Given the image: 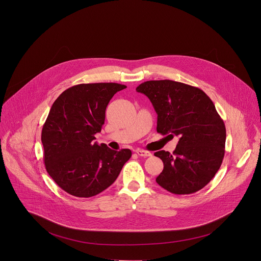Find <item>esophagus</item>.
I'll use <instances>...</instances> for the list:
<instances>
[{
    "label": "esophagus",
    "mask_w": 261,
    "mask_h": 261,
    "mask_svg": "<svg viewBox=\"0 0 261 261\" xmlns=\"http://www.w3.org/2000/svg\"><path fill=\"white\" fill-rule=\"evenodd\" d=\"M136 153H137L139 156H143V158L151 156V153H150L149 151H146V150H143V149H137V150H136Z\"/></svg>",
    "instance_id": "esophagus-1"
}]
</instances>
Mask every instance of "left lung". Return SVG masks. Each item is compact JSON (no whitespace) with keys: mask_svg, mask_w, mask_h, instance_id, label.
<instances>
[{"mask_svg":"<svg viewBox=\"0 0 261 261\" xmlns=\"http://www.w3.org/2000/svg\"><path fill=\"white\" fill-rule=\"evenodd\" d=\"M158 114L156 131L179 137L173 153H154L164 163L156 183L174 194H191L207 185L225 155L226 127L213 100L201 89L173 80L137 86Z\"/></svg>","mask_w":261,"mask_h":261,"instance_id":"8db88e82","label":"left lung"}]
</instances>
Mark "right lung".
I'll list each match as a JSON object with an SVG mask.
<instances>
[{
    "label": "right lung",
    "mask_w": 261,
    "mask_h": 261,
    "mask_svg": "<svg viewBox=\"0 0 261 261\" xmlns=\"http://www.w3.org/2000/svg\"><path fill=\"white\" fill-rule=\"evenodd\" d=\"M126 87L112 82L78 84L53 103L41 131L43 161L48 175L67 193L87 198L102 192L131 158L130 149L117 151L93 142L111 98Z\"/></svg>",
    "instance_id": "1"
}]
</instances>
